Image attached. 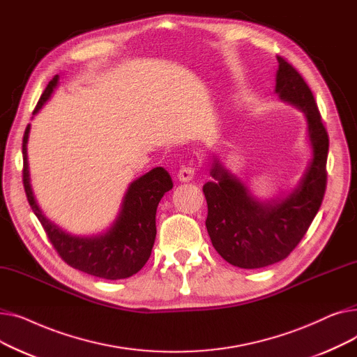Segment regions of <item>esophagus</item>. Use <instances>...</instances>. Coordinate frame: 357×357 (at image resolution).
Wrapping results in <instances>:
<instances>
[{
  "mask_svg": "<svg viewBox=\"0 0 357 357\" xmlns=\"http://www.w3.org/2000/svg\"><path fill=\"white\" fill-rule=\"evenodd\" d=\"M195 175V169L192 166H185L178 172V179L181 182H191Z\"/></svg>",
  "mask_w": 357,
  "mask_h": 357,
  "instance_id": "esophagus-1",
  "label": "esophagus"
}]
</instances>
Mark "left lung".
<instances>
[{
	"label": "left lung",
	"instance_id": "left-lung-1",
	"mask_svg": "<svg viewBox=\"0 0 357 357\" xmlns=\"http://www.w3.org/2000/svg\"><path fill=\"white\" fill-rule=\"evenodd\" d=\"M275 93L301 109L307 121L312 158L298 185L287 197L260 201L214 156L210 169L214 181L202 188L208 205L205 226L213 246L230 265L243 269L284 260L307 233L326 192L328 135L310 86L280 56Z\"/></svg>",
	"mask_w": 357,
	"mask_h": 357
}]
</instances>
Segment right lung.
Segmentation results:
<instances>
[{
	"label": "right lung",
	"instance_id": "obj_1",
	"mask_svg": "<svg viewBox=\"0 0 357 357\" xmlns=\"http://www.w3.org/2000/svg\"><path fill=\"white\" fill-rule=\"evenodd\" d=\"M59 84V75L46 86L33 114H37ZM30 124L23 137V183L30 207L59 256L66 264L102 279H126L137 273L152 253L156 238V210L162 197L172 190V178L163 167L137 178L128 185L117 218L111 227L97 236H73L52 222L37 204L29 171L27 142Z\"/></svg>",
	"mask_w": 357,
	"mask_h": 357
}]
</instances>
